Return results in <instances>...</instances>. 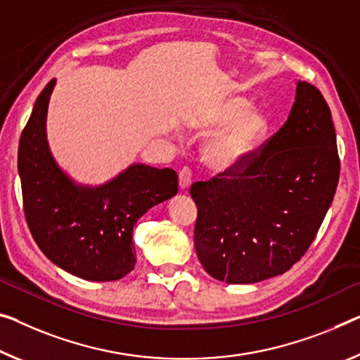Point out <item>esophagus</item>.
I'll use <instances>...</instances> for the list:
<instances>
[{"label":"esophagus","instance_id":"34e87169","mask_svg":"<svg viewBox=\"0 0 360 360\" xmlns=\"http://www.w3.org/2000/svg\"><path fill=\"white\" fill-rule=\"evenodd\" d=\"M179 185H180V190H184V191L190 188V185H191V170L188 169V167L180 170V174H179Z\"/></svg>","mask_w":360,"mask_h":360}]
</instances>
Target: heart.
<instances>
[{
    "instance_id": "heart-1",
    "label": "heart",
    "mask_w": 360,
    "mask_h": 360,
    "mask_svg": "<svg viewBox=\"0 0 360 360\" xmlns=\"http://www.w3.org/2000/svg\"><path fill=\"white\" fill-rule=\"evenodd\" d=\"M225 124L202 149L204 162L219 174L233 172L248 164L267 134L269 119L262 109L250 108L246 98L230 96L209 114L201 129L209 134Z\"/></svg>"
}]
</instances>
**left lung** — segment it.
<instances>
[{
  "label": "left lung",
  "instance_id": "left-lung-1",
  "mask_svg": "<svg viewBox=\"0 0 360 360\" xmlns=\"http://www.w3.org/2000/svg\"><path fill=\"white\" fill-rule=\"evenodd\" d=\"M338 179L328 104L314 85L297 82L288 120L248 164L191 186L204 270L230 285L285 274L314 241Z\"/></svg>",
  "mask_w": 360,
  "mask_h": 360
}]
</instances>
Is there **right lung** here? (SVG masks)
I'll use <instances>...</instances> for the list:
<instances>
[{
  "instance_id": "obj_1",
  "label": "right lung",
  "mask_w": 360,
  "mask_h": 360,
  "mask_svg": "<svg viewBox=\"0 0 360 360\" xmlns=\"http://www.w3.org/2000/svg\"><path fill=\"white\" fill-rule=\"evenodd\" d=\"M53 79L38 95L19 141L18 167L27 225L58 267L90 281L120 280L135 269L134 226L179 191L172 169L131 164L99 186L75 184L46 140Z\"/></svg>"
}]
</instances>
